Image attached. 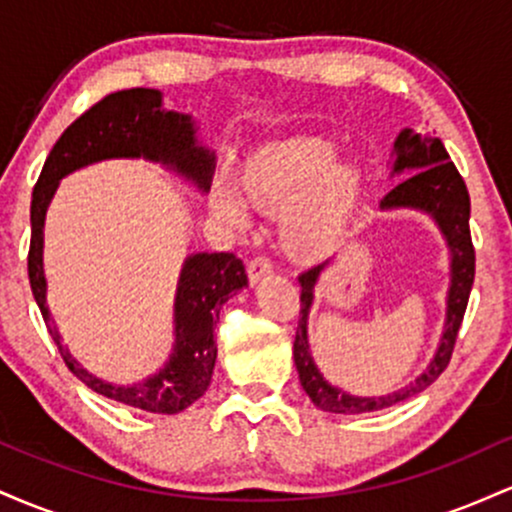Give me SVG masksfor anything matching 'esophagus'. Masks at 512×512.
<instances>
[{
	"mask_svg": "<svg viewBox=\"0 0 512 512\" xmlns=\"http://www.w3.org/2000/svg\"><path fill=\"white\" fill-rule=\"evenodd\" d=\"M272 262H269V257H264V255H257V257H252V260L248 262V279H250V284H257V281L262 279V276H267V274H272Z\"/></svg>",
	"mask_w": 512,
	"mask_h": 512,
	"instance_id": "obj_1",
	"label": "esophagus"
}]
</instances>
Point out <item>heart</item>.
Masks as SVG:
<instances>
[{"label": "heart", "mask_w": 512, "mask_h": 512, "mask_svg": "<svg viewBox=\"0 0 512 512\" xmlns=\"http://www.w3.org/2000/svg\"><path fill=\"white\" fill-rule=\"evenodd\" d=\"M337 142L301 132L269 139L238 168L240 195L252 209L281 216V243L293 260L315 262L342 243L366 195V173L351 158H337ZM209 207L231 226H248V211L216 182Z\"/></svg>", "instance_id": "obj_1"}]
</instances>
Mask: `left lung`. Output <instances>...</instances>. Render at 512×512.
Masks as SVG:
<instances>
[{
  "label": "left lung",
  "instance_id": "left-lung-1",
  "mask_svg": "<svg viewBox=\"0 0 512 512\" xmlns=\"http://www.w3.org/2000/svg\"><path fill=\"white\" fill-rule=\"evenodd\" d=\"M392 175L404 178L397 187L383 197V209H419L426 211L438 223L440 233L448 240L450 248V291H448V313H445V330L440 337V346L428 366L414 383L385 397H354L346 395L327 383L317 370L308 346V315L315 298V284L322 269L330 262L317 264L298 276L301 281V317H298L296 342H293V361H296L298 378L305 395L313 399L315 407L332 414H363V411H378L404 399L419 395L428 385L436 383L438 375L448 368L452 349H455L457 332H460L464 310H467L469 291L474 284V245L469 233V192L464 185L460 170L450 161L448 151L440 139L421 137L411 129L399 132L395 142V163Z\"/></svg>",
  "mask_w": 512,
  "mask_h": 512
}]
</instances>
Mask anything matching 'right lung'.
Instances as JSON below:
<instances>
[{
  "mask_svg": "<svg viewBox=\"0 0 512 512\" xmlns=\"http://www.w3.org/2000/svg\"><path fill=\"white\" fill-rule=\"evenodd\" d=\"M105 158H146L209 190L214 151L199 146L190 115L161 108L156 88H127L105 96L62 132L33 187L28 279L50 337L81 383L98 395L151 414H178L207 392L216 363L214 327L223 303L248 284L243 260L233 252H197L182 264L175 293V346L168 363L137 385H113L96 378L69 354L45 303L43 226L45 211L64 175Z\"/></svg>",
  "mask_w": 512,
  "mask_h": 512,
  "instance_id": "add662e5",
  "label": "right lung"
}]
</instances>
